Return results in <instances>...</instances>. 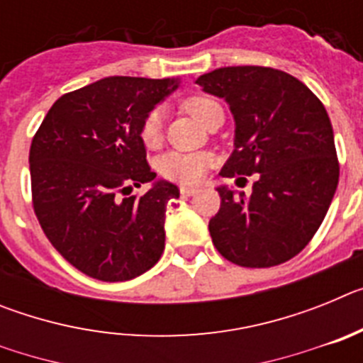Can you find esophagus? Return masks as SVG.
<instances>
[{
	"instance_id": "esophagus-1",
	"label": "esophagus",
	"mask_w": 363,
	"mask_h": 363,
	"mask_svg": "<svg viewBox=\"0 0 363 363\" xmlns=\"http://www.w3.org/2000/svg\"><path fill=\"white\" fill-rule=\"evenodd\" d=\"M179 192L184 194V196H192V194H196L198 187H192V185H182L179 187Z\"/></svg>"
}]
</instances>
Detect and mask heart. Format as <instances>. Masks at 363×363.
Instances as JSON below:
<instances>
[{
    "label": "heart",
    "mask_w": 363,
    "mask_h": 363,
    "mask_svg": "<svg viewBox=\"0 0 363 363\" xmlns=\"http://www.w3.org/2000/svg\"><path fill=\"white\" fill-rule=\"evenodd\" d=\"M185 108L191 112L205 127L213 118L223 114V108L211 96H191L185 99ZM163 134V108L156 107L147 112L140 127V138L145 147H156L162 142ZM213 165V156L209 152H182L169 150L158 158V172L163 178L178 182V184H196L205 176L207 169Z\"/></svg>",
    "instance_id": "obj_1"
}]
</instances>
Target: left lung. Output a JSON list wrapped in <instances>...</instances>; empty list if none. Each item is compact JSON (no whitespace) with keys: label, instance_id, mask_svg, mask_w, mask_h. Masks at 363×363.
<instances>
[{"label":"left lung","instance_id":"8db88e82","mask_svg":"<svg viewBox=\"0 0 363 363\" xmlns=\"http://www.w3.org/2000/svg\"><path fill=\"white\" fill-rule=\"evenodd\" d=\"M196 83L225 99L236 121L234 150L220 176L259 174L251 196L216 189L214 247L242 267L284 264L313 240L338 185L325 107L300 79L271 67H223Z\"/></svg>","mask_w":363,"mask_h":363}]
</instances>
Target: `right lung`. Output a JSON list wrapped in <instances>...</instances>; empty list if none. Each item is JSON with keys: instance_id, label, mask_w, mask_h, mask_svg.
Returning <instances> with one entry per match:
<instances>
[{"instance_id": "1", "label": "right lung", "mask_w": 363, "mask_h": 363, "mask_svg": "<svg viewBox=\"0 0 363 363\" xmlns=\"http://www.w3.org/2000/svg\"><path fill=\"white\" fill-rule=\"evenodd\" d=\"M178 79L111 76L67 92L32 138V207L45 236L86 277L125 281L165 249V211L179 189L156 182L140 127Z\"/></svg>"}]
</instances>
